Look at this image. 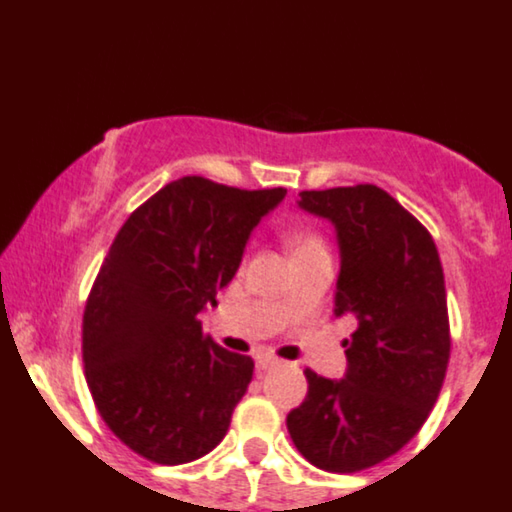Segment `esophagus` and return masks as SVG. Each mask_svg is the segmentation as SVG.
<instances>
[{
  "label": "esophagus",
  "instance_id": "34e87169",
  "mask_svg": "<svg viewBox=\"0 0 512 512\" xmlns=\"http://www.w3.org/2000/svg\"><path fill=\"white\" fill-rule=\"evenodd\" d=\"M255 365H257V370H270V368H274V365H279V360L270 353H260V355H255Z\"/></svg>",
  "mask_w": 512,
  "mask_h": 512
}]
</instances>
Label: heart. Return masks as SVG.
<instances>
[{
    "label": "heart",
    "instance_id": "obj_1",
    "mask_svg": "<svg viewBox=\"0 0 512 512\" xmlns=\"http://www.w3.org/2000/svg\"><path fill=\"white\" fill-rule=\"evenodd\" d=\"M289 242H292L294 255H301V252H311V250H326L324 240L319 238L311 230H292L289 233Z\"/></svg>",
    "mask_w": 512,
    "mask_h": 512
}]
</instances>
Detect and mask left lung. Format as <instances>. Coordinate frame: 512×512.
Instances as JSON below:
<instances>
[{
	"mask_svg": "<svg viewBox=\"0 0 512 512\" xmlns=\"http://www.w3.org/2000/svg\"><path fill=\"white\" fill-rule=\"evenodd\" d=\"M299 208L331 220L341 250L336 316H353L348 368H306L287 429L306 461L355 473L397 454L427 422L449 365L444 270L429 230L373 184L301 191Z\"/></svg>",
	"mask_w": 512,
	"mask_h": 512,
	"instance_id": "8db88e82",
	"label": "left lung"
}]
</instances>
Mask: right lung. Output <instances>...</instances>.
<instances>
[{"label": "right lung", "instance_id": "1", "mask_svg": "<svg viewBox=\"0 0 512 512\" xmlns=\"http://www.w3.org/2000/svg\"><path fill=\"white\" fill-rule=\"evenodd\" d=\"M284 196L184 176L142 203L112 242L83 314L85 380L112 434L144 459L188 464L228 432L255 363L206 336L201 311Z\"/></svg>", "mask_w": 512, "mask_h": 512}]
</instances>
